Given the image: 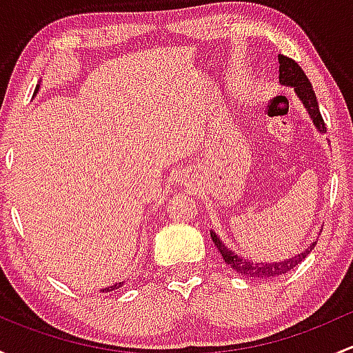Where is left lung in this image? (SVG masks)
<instances>
[{"label": "left lung", "instance_id": "8db88e82", "mask_svg": "<svg viewBox=\"0 0 353 353\" xmlns=\"http://www.w3.org/2000/svg\"><path fill=\"white\" fill-rule=\"evenodd\" d=\"M279 63H280V81H282L283 85H288V87L295 88V94L299 95V99H301V101L304 102L305 108H307L312 121H314L316 128L325 133L326 131L325 119H323L321 112H319L318 99H316V94L314 90H312V85L311 81H309L307 74L304 73V70H302L294 59L287 58V56L280 54ZM210 236H212V241L215 243L216 249L220 251V254H222L223 261H225L230 268H234L237 273H241V275L254 276V279H275V276L285 275V273L290 272V270H294L295 266L301 265V261H304L305 256H307L309 252L312 251V248L316 245V243H312L304 252L292 256L290 259H285V261L258 263V261H251V259L241 258V256H237L236 252L227 249L225 245L222 244V241L215 236V232H210Z\"/></svg>", "mask_w": 353, "mask_h": 353}]
</instances>
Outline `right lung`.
I'll return each mask as SVG.
<instances>
[{
	"instance_id": "1",
	"label": "right lung",
	"mask_w": 353,
	"mask_h": 353,
	"mask_svg": "<svg viewBox=\"0 0 353 353\" xmlns=\"http://www.w3.org/2000/svg\"><path fill=\"white\" fill-rule=\"evenodd\" d=\"M124 285V282H117V283H114V285H110V287H108V288H102V292H112V290H117V288H121Z\"/></svg>"
}]
</instances>
